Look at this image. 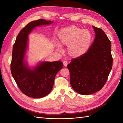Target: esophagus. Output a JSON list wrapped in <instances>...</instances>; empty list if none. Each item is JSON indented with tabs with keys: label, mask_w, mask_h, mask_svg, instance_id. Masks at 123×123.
Here are the masks:
<instances>
[{
	"label": "esophagus",
	"mask_w": 123,
	"mask_h": 123,
	"mask_svg": "<svg viewBox=\"0 0 123 123\" xmlns=\"http://www.w3.org/2000/svg\"><path fill=\"white\" fill-rule=\"evenodd\" d=\"M63 64H64V65L66 67L68 65V62L67 61H64V62H63Z\"/></svg>",
	"instance_id": "esophagus-1"
}]
</instances>
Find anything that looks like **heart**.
<instances>
[{
  "label": "heart",
  "mask_w": 123,
  "mask_h": 123,
  "mask_svg": "<svg viewBox=\"0 0 123 123\" xmlns=\"http://www.w3.org/2000/svg\"><path fill=\"white\" fill-rule=\"evenodd\" d=\"M59 44L67 46V53L70 57L76 58L82 56L86 53L93 40V35L90 30L81 29L75 25L62 29L58 33Z\"/></svg>",
  "instance_id": "b5f03b06"
}]
</instances>
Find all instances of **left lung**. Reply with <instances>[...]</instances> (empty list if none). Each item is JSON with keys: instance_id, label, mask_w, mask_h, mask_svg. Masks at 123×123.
I'll return each mask as SVG.
<instances>
[{"instance_id": "obj_1", "label": "left lung", "mask_w": 123, "mask_h": 123, "mask_svg": "<svg viewBox=\"0 0 123 123\" xmlns=\"http://www.w3.org/2000/svg\"><path fill=\"white\" fill-rule=\"evenodd\" d=\"M95 37L87 52L67 65L70 83L79 94L89 95L106 84L112 68L111 43L102 29L93 26Z\"/></svg>"}]
</instances>
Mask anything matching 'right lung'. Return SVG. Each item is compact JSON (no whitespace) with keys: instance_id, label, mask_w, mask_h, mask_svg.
Wrapping results in <instances>:
<instances>
[{"instance_id":"right-lung-1","label":"right lung","mask_w":123,"mask_h":123,"mask_svg":"<svg viewBox=\"0 0 123 123\" xmlns=\"http://www.w3.org/2000/svg\"><path fill=\"white\" fill-rule=\"evenodd\" d=\"M52 23L43 19L30 22L20 31L13 47L11 73L20 91L29 97L42 98L49 94L53 87L56 75L63 67L60 61L44 62L31 70L24 62L28 34L37 26Z\"/></svg>"}]
</instances>
